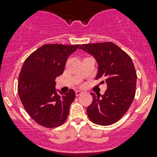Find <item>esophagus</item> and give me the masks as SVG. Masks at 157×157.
I'll return each mask as SVG.
<instances>
[{"label":"esophagus","mask_w":157,"mask_h":157,"mask_svg":"<svg viewBox=\"0 0 157 157\" xmlns=\"http://www.w3.org/2000/svg\"><path fill=\"white\" fill-rule=\"evenodd\" d=\"M75 93H76V96H80V95H81L82 93H83V92L80 91V90H76Z\"/></svg>","instance_id":"esophagus-1"}]
</instances>
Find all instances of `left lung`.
<instances>
[{"instance_id":"left-lung-1","label":"left lung","mask_w":157,"mask_h":157,"mask_svg":"<svg viewBox=\"0 0 157 157\" xmlns=\"http://www.w3.org/2000/svg\"><path fill=\"white\" fill-rule=\"evenodd\" d=\"M80 49L93 55L99 64L96 79L107 83L102 98L91 93L93 102L86 112L90 121L99 125H110L128 112L135 96L137 73L131 57L113 42L83 44Z\"/></svg>"}]
</instances>
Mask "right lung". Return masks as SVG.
Instances as JSON below:
<instances>
[{
    "instance_id": "add662e5",
    "label": "right lung",
    "mask_w": 157,
    "mask_h": 157,
    "mask_svg": "<svg viewBox=\"0 0 157 157\" xmlns=\"http://www.w3.org/2000/svg\"><path fill=\"white\" fill-rule=\"evenodd\" d=\"M80 45L45 44L31 54L23 64L18 94L29 115L40 125L53 128L64 123L75 92L57 93L55 79L64 72L70 55Z\"/></svg>"
}]
</instances>
